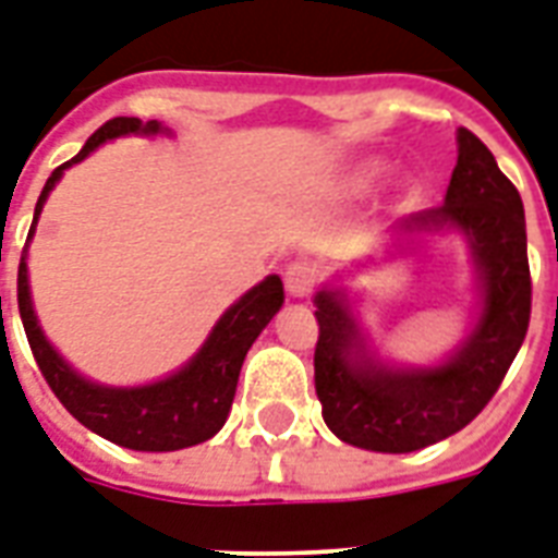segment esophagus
<instances>
[{"label": "esophagus", "mask_w": 558, "mask_h": 558, "mask_svg": "<svg viewBox=\"0 0 558 558\" xmlns=\"http://www.w3.org/2000/svg\"><path fill=\"white\" fill-rule=\"evenodd\" d=\"M316 269L310 266V263H292L283 275L287 280V292L292 298H310L313 287H316Z\"/></svg>", "instance_id": "esophagus-1"}]
</instances>
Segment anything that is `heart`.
<instances>
[{
  "mask_svg": "<svg viewBox=\"0 0 558 558\" xmlns=\"http://www.w3.org/2000/svg\"><path fill=\"white\" fill-rule=\"evenodd\" d=\"M386 169H389V163L377 155L354 157V160H348V163H342L336 169L333 190L339 195H363L380 184V178L386 175Z\"/></svg>",
  "mask_w": 558,
  "mask_h": 558,
  "instance_id": "b5f03b06",
  "label": "heart"
}]
</instances>
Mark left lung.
I'll list each match as a JSON object with an SVG mask.
<instances>
[{"instance_id": "obj_1", "label": "left lung", "mask_w": 558, "mask_h": 558, "mask_svg": "<svg viewBox=\"0 0 558 558\" xmlns=\"http://www.w3.org/2000/svg\"><path fill=\"white\" fill-rule=\"evenodd\" d=\"M457 151L445 204L401 219L363 269L410 254L421 236L459 233L477 289L465 339L441 363H395L372 345L356 298L339 283L342 275L322 283L313 298L322 415L336 439L354 448L412 453L459 433L492 401L524 342L533 301L524 204L468 128L457 131Z\"/></svg>"}]
</instances>
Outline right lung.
Returning <instances> with one entry per match:
<instances>
[{
	"label": "right lung",
	"mask_w": 558,
	"mask_h": 558,
	"mask_svg": "<svg viewBox=\"0 0 558 558\" xmlns=\"http://www.w3.org/2000/svg\"><path fill=\"white\" fill-rule=\"evenodd\" d=\"M163 134L169 137L172 131L160 125L157 119L143 122L137 117H117L105 122L84 143L78 155L58 166L37 198L32 231L25 240L20 275H16V301H20L25 336H28L34 360L40 365L46 383L52 386V392L58 395V401L66 407L72 418H78L87 430L101 439L113 441L119 448L148 450V453L193 448L222 430L228 412H231L233 395H236V380H240L245 354L254 345V339L263 333V327L269 325L275 313L283 307V280L278 275H269L257 287H251L240 301H233L213 325L204 345L178 372L166 374L155 383H143V386H108V383L90 380L75 372L43 333L40 318L34 313L32 287H28V242L37 231L43 204L70 166L90 157L108 140L163 137Z\"/></svg>",
	"instance_id": "add662e5"
}]
</instances>
